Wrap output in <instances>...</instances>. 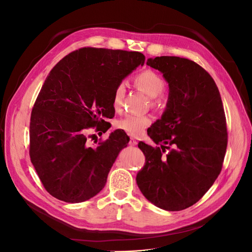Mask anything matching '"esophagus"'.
<instances>
[{
	"label": "esophagus",
	"mask_w": 252,
	"mask_h": 252,
	"mask_svg": "<svg viewBox=\"0 0 252 252\" xmlns=\"http://www.w3.org/2000/svg\"><path fill=\"white\" fill-rule=\"evenodd\" d=\"M136 144H138V142H136V140H134L133 138H130V140H129V145H130V146H135Z\"/></svg>",
	"instance_id": "34e87169"
}]
</instances>
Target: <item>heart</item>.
<instances>
[{
	"label": "heart",
	"mask_w": 252,
	"mask_h": 252,
	"mask_svg": "<svg viewBox=\"0 0 252 252\" xmlns=\"http://www.w3.org/2000/svg\"><path fill=\"white\" fill-rule=\"evenodd\" d=\"M134 86L141 90L147 96L151 98L152 105L155 107H159L163 105V96L161 94L165 89V81L161 75L152 70H145L136 74L133 79ZM126 93V85L124 82L119 83L114 88L112 96L113 108L117 111L122 108L123 100ZM151 124V119L148 116H135V114H129L124 118L120 119L117 122V127L124 132L132 136H139L143 134L149 125Z\"/></svg>",
	"instance_id": "heart-1"
}]
</instances>
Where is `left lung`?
I'll use <instances>...</instances> for the list:
<instances>
[{"label": "left lung", "instance_id": "left-lung-1", "mask_svg": "<svg viewBox=\"0 0 252 252\" xmlns=\"http://www.w3.org/2000/svg\"><path fill=\"white\" fill-rule=\"evenodd\" d=\"M146 64L163 73L169 94L148 132L159 147L139 143L146 162L136 184L157 207L180 211L199 201L222 170L227 148L222 98L210 74L193 61L164 56Z\"/></svg>", "mask_w": 252, "mask_h": 252}]
</instances>
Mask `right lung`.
<instances>
[{"mask_svg":"<svg viewBox=\"0 0 252 252\" xmlns=\"http://www.w3.org/2000/svg\"><path fill=\"white\" fill-rule=\"evenodd\" d=\"M144 62L141 52L85 47L61 60L47 75L30 118L29 155L56 199L81 203L104 188L129 139L118 129L91 147L87 129L108 130L114 88Z\"/></svg>","mask_w":252,"mask_h":252,"instance_id":"1","label":"right lung"}]
</instances>
